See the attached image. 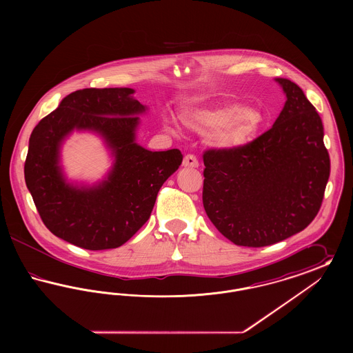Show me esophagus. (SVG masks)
<instances>
[{"label":"esophagus","mask_w":353,"mask_h":353,"mask_svg":"<svg viewBox=\"0 0 353 353\" xmlns=\"http://www.w3.org/2000/svg\"><path fill=\"white\" fill-rule=\"evenodd\" d=\"M183 165L188 167V168H197L200 165V163H199V160L194 154L189 153V154L185 156L184 160H183Z\"/></svg>","instance_id":"1"}]
</instances>
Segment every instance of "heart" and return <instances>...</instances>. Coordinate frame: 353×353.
<instances>
[{
    "instance_id": "1",
    "label": "heart",
    "mask_w": 353,
    "mask_h": 353,
    "mask_svg": "<svg viewBox=\"0 0 353 353\" xmlns=\"http://www.w3.org/2000/svg\"><path fill=\"white\" fill-rule=\"evenodd\" d=\"M181 119L186 127L197 132L209 131L206 134L209 143L221 150L245 145L256 134L263 121L256 108L232 101L185 110ZM165 125L173 131L169 121H165Z\"/></svg>"
}]
</instances>
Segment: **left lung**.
<instances>
[{"instance_id":"left-lung-1","label":"left lung","mask_w":353,"mask_h":353,"mask_svg":"<svg viewBox=\"0 0 353 353\" xmlns=\"http://www.w3.org/2000/svg\"><path fill=\"white\" fill-rule=\"evenodd\" d=\"M275 81L287 101L269 131L238 148L203 153L205 212L238 246H269L302 232L330 177L319 114L298 84Z\"/></svg>"}]
</instances>
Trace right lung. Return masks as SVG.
<instances>
[{
	"instance_id": "right-lung-1",
	"label": "right lung",
	"mask_w": 353,
	"mask_h": 353,
	"mask_svg": "<svg viewBox=\"0 0 353 353\" xmlns=\"http://www.w3.org/2000/svg\"><path fill=\"white\" fill-rule=\"evenodd\" d=\"M132 88H83L71 92L33 130L25 181L51 233L87 250L115 249L148 221L160 188L183 163L179 150L152 152L136 143L145 107ZM74 129L101 134L116 163L94 187L65 183L59 165L64 137Z\"/></svg>"
}]
</instances>
